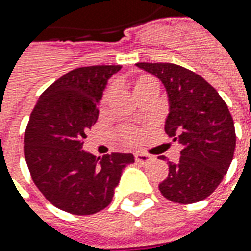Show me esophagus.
Returning a JSON list of instances; mask_svg holds the SVG:
<instances>
[{"label": "esophagus", "instance_id": "esophagus-1", "mask_svg": "<svg viewBox=\"0 0 251 251\" xmlns=\"http://www.w3.org/2000/svg\"><path fill=\"white\" fill-rule=\"evenodd\" d=\"M134 159H136V162L138 164H147V163H150L152 160V156L147 155V153H141V152H137V153H134Z\"/></svg>", "mask_w": 251, "mask_h": 251}]
</instances>
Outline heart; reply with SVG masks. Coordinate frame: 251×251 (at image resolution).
Returning <instances> with one entry per match:
<instances>
[{
  "label": "heart",
  "mask_w": 251,
  "mask_h": 251,
  "mask_svg": "<svg viewBox=\"0 0 251 251\" xmlns=\"http://www.w3.org/2000/svg\"><path fill=\"white\" fill-rule=\"evenodd\" d=\"M147 85H156V83L152 78L145 77V78H141V80L136 84V88H141V87H147ZM110 94H111V89H108L107 92H106L104 99H107L108 96H110ZM120 137L125 144H134L137 141L138 133L134 130V129H131V127H124V129H121L120 130Z\"/></svg>",
  "instance_id": "obj_1"
}]
</instances>
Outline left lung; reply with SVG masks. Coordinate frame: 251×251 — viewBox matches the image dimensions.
Segmentation results:
<instances>
[{
    "label": "left lung",
    "instance_id": "left-lung-1",
    "mask_svg": "<svg viewBox=\"0 0 251 251\" xmlns=\"http://www.w3.org/2000/svg\"><path fill=\"white\" fill-rule=\"evenodd\" d=\"M136 65L166 87L170 113L164 130L182 147L179 162H168V175L159 190L178 204L205 200L223 180L235 151V126L226 101L211 84L183 66Z\"/></svg>",
    "mask_w": 251,
    "mask_h": 251
}]
</instances>
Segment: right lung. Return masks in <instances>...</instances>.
I'll return each mask as SVG.
<instances>
[{"instance_id":"obj_1","label":"right lung","mask_w":251,"mask_h":251,"mask_svg":"<svg viewBox=\"0 0 251 251\" xmlns=\"http://www.w3.org/2000/svg\"><path fill=\"white\" fill-rule=\"evenodd\" d=\"M121 65L73 69L40 95L24 133L31 178L54 206L73 215H94L107 206L131 153L96 157L83 151L99 117L98 103Z\"/></svg>"}]
</instances>
